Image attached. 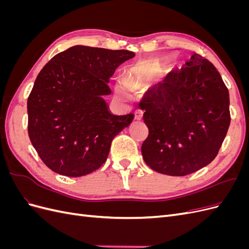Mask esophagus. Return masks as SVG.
Wrapping results in <instances>:
<instances>
[{"mask_svg":"<svg viewBox=\"0 0 249 249\" xmlns=\"http://www.w3.org/2000/svg\"><path fill=\"white\" fill-rule=\"evenodd\" d=\"M134 115H135V119H136V120H141L142 117H143V112L141 110H136V111H135V113H134Z\"/></svg>","mask_w":249,"mask_h":249,"instance_id":"esophagus-1","label":"esophagus"}]
</instances>
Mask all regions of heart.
<instances>
[{
    "instance_id": "b5f03b06",
    "label": "heart",
    "mask_w": 249,
    "mask_h": 249,
    "mask_svg": "<svg viewBox=\"0 0 249 249\" xmlns=\"http://www.w3.org/2000/svg\"><path fill=\"white\" fill-rule=\"evenodd\" d=\"M161 70V65L152 62L145 64H137L130 70H127L124 74V82L118 81L116 83L117 93L127 99L130 97V90H137L144 86L156 73Z\"/></svg>"
}]
</instances>
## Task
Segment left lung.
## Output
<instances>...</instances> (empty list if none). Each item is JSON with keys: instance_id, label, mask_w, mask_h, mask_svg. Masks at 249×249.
Returning a JSON list of instances; mask_svg holds the SVG:
<instances>
[{"instance_id": "8db88e82", "label": "left lung", "mask_w": 249, "mask_h": 249, "mask_svg": "<svg viewBox=\"0 0 249 249\" xmlns=\"http://www.w3.org/2000/svg\"><path fill=\"white\" fill-rule=\"evenodd\" d=\"M140 108L148 127L143 160L167 176L190 175L212 162L231 124L229 90L216 67L196 53L149 89Z\"/></svg>"}]
</instances>
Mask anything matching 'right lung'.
Returning a JSON list of instances; mask_svg holds the SVG:
<instances>
[{
  "instance_id": "1",
  "label": "right lung",
  "mask_w": 249,
  "mask_h": 249,
  "mask_svg": "<svg viewBox=\"0 0 249 249\" xmlns=\"http://www.w3.org/2000/svg\"><path fill=\"white\" fill-rule=\"evenodd\" d=\"M135 54L74 46L53 57L28 97V134L42 162L65 177H82L106 162L111 142L132 113L114 115L104 95L109 79Z\"/></svg>"
}]
</instances>
